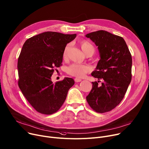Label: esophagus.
<instances>
[{
	"label": "esophagus",
	"instance_id": "34e87169",
	"mask_svg": "<svg viewBox=\"0 0 149 149\" xmlns=\"http://www.w3.org/2000/svg\"><path fill=\"white\" fill-rule=\"evenodd\" d=\"M74 80H75V81L76 82V83H78V82H80V81H81V79H80V78H75V79H74Z\"/></svg>",
	"mask_w": 149,
	"mask_h": 149
}]
</instances>
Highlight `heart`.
<instances>
[{
    "mask_svg": "<svg viewBox=\"0 0 149 149\" xmlns=\"http://www.w3.org/2000/svg\"><path fill=\"white\" fill-rule=\"evenodd\" d=\"M80 46L82 49V51L87 54L88 53H92L93 54L95 53V49L94 46L88 41L83 40L80 42ZM69 47V44L66 45L64 48L63 56L64 57H66L68 52ZM91 68L87 65L80 64V63H72L69 65L67 69L66 72L68 74L71 76L76 77L77 78H83L85 75L91 71Z\"/></svg>",
    "mask_w": 149,
    "mask_h": 149,
    "instance_id": "heart-1",
    "label": "heart"
}]
</instances>
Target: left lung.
<instances>
[{
	"mask_svg": "<svg viewBox=\"0 0 149 149\" xmlns=\"http://www.w3.org/2000/svg\"><path fill=\"white\" fill-rule=\"evenodd\" d=\"M97 46L101 59L92 75L102 80L92 82L86 96L92 109L100 113L110 111L120 103L132 79V56L123 38L105 31L86 35Z\"/></svg>",
	"mask_w": 149,
	"mask_h": 149,
	"instance_id": "obj_1",
	"label": "left lung"
}]
</instances>
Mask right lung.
Wrapping results in <instances>:
<instances>
[{
    "label": "right lung",
    "mask_w": 149,
    "mask_h": 149,
    "mask_svg": "<svg viewBox=\"0 0 149 149\" xmlns=\"http://www.w3.org/2000/svg\"><path fill=\"white\" fill-rule=\"evenodd\" d=\"M76 36L45 32L27 39L22 47L17 63L18 84L27 101L39 113L57 112L74 84L71 78L53 83L51 77L56 68L62 65L65 47Z\"/></svg>",
    "instance_id": "add662e5"
}]
</instances>
